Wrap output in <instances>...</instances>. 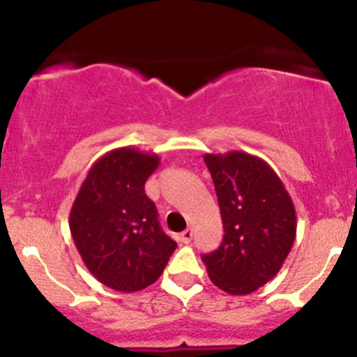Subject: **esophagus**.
Instances as JSON below:
<instances>
[{"label":"esophagus","instance_id":"obj_1","mask_svg":"<svg viewBox=\"0 0 357 357\" xmlns=\"http://www.w3.org/2000/svg\"><path fill=\"white\" fill-rule=\"evenodd\" d=\"M192 238H193L192 229H186V231L181 233V242L183 243H190V242H192Z\"/></svg>","mask_w":357,"mask_h":357}]
</instances>
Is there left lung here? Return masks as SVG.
Instances as JSON below:
<instances>
[{
  "label": "left lung",
  "instance_id": "obj_1",
  "mask_svg": "<svg viewBox=\"0 0 357 357\" xmlns=\"http://www.w3.org/2000/svg\"><path fill=\"white\" fill-rule=\"evenodd\" d=\"M225 236L202 255L208 278L231 295L261 289L282 269L297 231L295 207L271 165L245 152L205 153Z\"/></svg>",
  "mask_w": 357,
  "mask_h": 357
}]
</instances>
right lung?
<instances>
[{
  "label": "right lung",
  "mask_w": 357,
  "mask_h": 357,
  "mask_svg": "<svg viewBox=\"0 0 357 357\" xmlns=\"http://www.w3.org/2000/svg\"><path fill=\"white\" fill-rule=\"evenodd\" d=\"M155 153L122 146L89 169L70 208L72 238L86 268L109 289L138 291L157 282L176 242L160 228L145 183Z\"/></svg>",
  "instance_id": "add662e5"
}]
</instances>
